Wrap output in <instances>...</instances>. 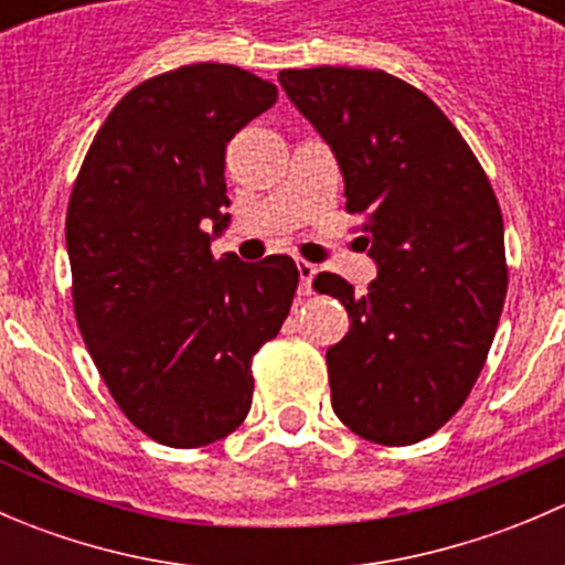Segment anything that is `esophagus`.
Segmentation results:
<instances>
[{
    "instance_id": "1",
    "label": "esophagus",
    "mask_w": 565,
    "mask_h": 565,
    "mask_svg": "<svg viewBox=\"0 0 565 565\" xmlns=\"http://www.w3.org/2000/svg\"><path fill=\"white\" fill-rule=\"evenodd\" d=\"M298 273H300V295H311V281L317 276V265L311 262L298 259Z\"/></svg>"
}]
</instances>
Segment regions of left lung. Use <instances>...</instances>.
Here are the masks:
<instances>
[{
	"mask_svg": "<svg viewBox=\"0 0 565 565\" xmlns=\"http://www.w3.org/2000/svg\"><path fill=\"white\" fill-rule=\"evenodd\" d=\"M284 93L344 174V210L377 262L366 295L335 273L350 330L324 355L333 413L363 440L413 446L470 396L509 289L503 213L487 172L440 106L385 71L289 67Z\"/></svg>",
	"mask_w": 565,
	"mask_h": 565,
	"instance_id": "obj_1",
	"label": "left lung"
}]
</instances>
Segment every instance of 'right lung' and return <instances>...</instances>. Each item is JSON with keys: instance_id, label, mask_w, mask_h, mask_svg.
<instances>
[{"instance_id": "1", "label": "right lung", "mask_w": 565, "mask_h": 565, "mask_svg": "<svg viewBox=\"0 0 565 565\" xmlns=\"http://www.w3.org/2000/svg\"><path fill=\"white\" fill-rule=\"evenodd\" d=\"M276 98L218 62L147 78L108 111L73 182L78 330L125 418L161 446H210L246 420L250 363L298 289L292 256L210 250L230 221L226 145Z\"/></svg>"}]
</instances>
